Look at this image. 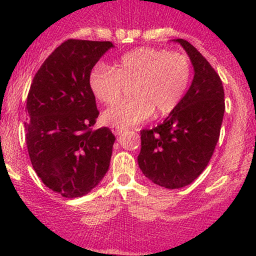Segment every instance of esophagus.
<instances>
[{
  "label": "esophagus",
  "instance_id": "1",
  "mask_svg": "<svg viewBox=\"0 0 256 256\" xmlns=\"http://www.w3.org/2000/svg\"><path fill=\"white\" fill-rule=\"evenodd\" d=\"M112 131L114 132V134H122V132H125L126 131V128H116V126H113V128H112Z\"/></svg>",
  "mask_w": 256,
  "mask_h": 256
}]
</instances>
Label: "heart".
<instances>
[{"label":"heart","mask_w":256,"mask_h":256,"mask_svg":"<svg viewBox=\"0 0 256 256\" xmlns=\"http://www.w3.org/2000/svg\"><path fill=\"white\" fill-rule=\"evenodd\" d=\"M192 67L189 58L165 49L140 48L128 52L116 67L98 64L90 73L94 96L113 104L128 88L134 98L108 108L102 116L106 125L130 128L152 116H167L180 104L189 90Z\"/></svg>","instance_id":"obj_1"}]
</instances>
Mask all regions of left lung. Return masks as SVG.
<instances>
[{
  "mask_svg": "<svg viewBox=\"0 0 256 256\" xmlns=\"http://www.w3.org/2000/svg\"><path fill=\"white\" fill-rule=\"evenodd\" d=\"M192 60L194 80L162 124L140 131L138 165L152 183L179 189L204 172L218 143L225 112L222 82L195 46L179 38Z\"/></svg>",
  "mask_w": 256,
  "mask_h": 256,
  "instance_id": "1",
  "label": "left lung"
}]
</instances>
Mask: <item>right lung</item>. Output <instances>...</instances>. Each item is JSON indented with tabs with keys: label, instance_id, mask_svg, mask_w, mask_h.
I'll list each match as a JSON object with an SVG mask.
<instances>
[{
	"label": "right lung",
	"instance_id": "add662e5",
	"mask_svg": "<svg viewBox=\"0 0 256 256\" xmlns=\"http://www.w3.org/2000/svg\"><path fill=\"white\" fill-rule=\"evenodd\" d=\"M112 42L67 40L46 58L28 90L26 144L32 167L67 198L88 194L110 168L116 136L92 130L100 112L89 85Z\"/></svg>",
	"mask_w": 256,
	"mask_h": 256
}]
</instances>
